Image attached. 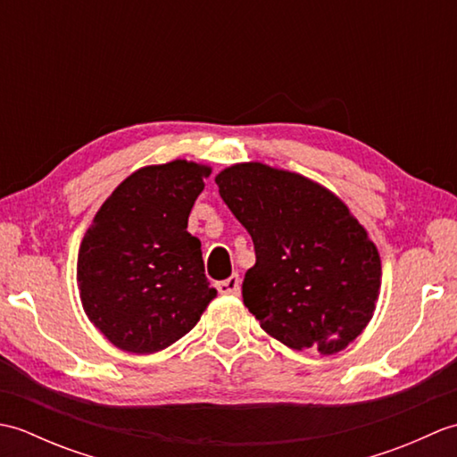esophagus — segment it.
Here are the masks:
<instances>
[{"label": "esophagus", "mask_w": 457, "mask_h": 457, "mask_svg": "<svg viewBox=\"0 0 457 457\" xmlns=\"http://www.w3.org/2000/svg\"><path fill=\"white\" fill-rule=\"evenodd\" d=\"M216 288H218L220 295H239V290H241L239 275H231L226 280H220V283L216 285Z\"/></svg>", "instance_id": "1"}]
</instances>
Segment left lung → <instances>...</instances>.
<instances>
[{"label": "left lung", "mask_w": 457, "mask_h": 457, "mask_svg": "<svg viewBox=\"0 0 457 457\" xmlns=\"http://www.w3.org/2000/svg\"><path fill=\"white\" fill-rule=\"evenodd\" d=\"M220 196L255 247L244 304L269 336L332 355L373 316L381 259L345 204L300 174L261 162L216 177Z\"/></svg>", "instance_id": "obj_1"}]
</instances>
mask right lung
I'll list each match as a JSON object with an SVG mask.
<instances>
[{"label":"right lung","mask_w":457,"mask_h":457,"mask_svg":"<svg viewBox=\"0 0 457 457\" xmlns=\"http://www.w3.org/2000/svg\"><path fill=\"white\" fill-rule=\"evenodd\" d=\"M210 167L172 161L125 179L102 204L79 251L90 322L131 353H154L196 326L216 296L188 216Z\"/></svg>","instance_id":"obj_1"}]
</instances>
